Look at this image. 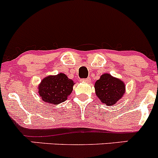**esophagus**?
<instances>
[{
  "mask_svg": "<svg viewBox=\"0 0 158 158\" xmlns=\"http://www.w3.org/2000/svg\"><path fill=\"white\" fill-rule=\"evenodd\" d=\"M81 82H90L91 81V79L89 77L88 78H83V79H81Z\"/></svg>",
  "mask_w": 158,
  "mask_h": 158,
  "instance_id": "1",
  "label": "esophagus"
}]
</instances>
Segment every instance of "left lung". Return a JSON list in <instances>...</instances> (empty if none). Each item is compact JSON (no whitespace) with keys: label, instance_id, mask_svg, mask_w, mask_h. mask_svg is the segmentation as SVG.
I'll return each instance as SVG.
<instances>
[{"label":"left lung","instance_id":"8db88e82","mask_svg":"<svg viewBox=\"0 0 158 158\" xmlns=\"http://www.w3.org/2000/svg\"><path fill=\"white\" fill-rule=\"evenodd\" d=\"M96 95L106 106H112L123 97L125 93V85L123 81L109 73L102 75L94 85Z\"/></svg>","mask_w":158,"mask_h":158}]
</instances>
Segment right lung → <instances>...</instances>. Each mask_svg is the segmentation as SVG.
<instances>
[{
    "label": "right lung",
    "instance_id": "1",
    "mask_svg": "<svg viewBox=\"0 0 158 158\" xmlns=\"http://www.w3.org/2000/svg\"><path fill=\"white\" fill-rule=\"evenodd\" d=\"M73 81L64 73L46 77L39 86V94L44 102L58 105L67 100L73 91Z\"/></svg>",
    "mask_w": 158,
    "mask_h": 158
}]
</instances>
